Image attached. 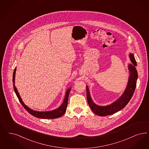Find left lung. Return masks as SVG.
<instances>
[{
	"label": "left lung",
	"instance_id": "1",
	"mask_svg": "<svg viewBox=\"0 0 149 149\" xmlns=\"http://www.w3.org/2000/svg\"><path fill=\"white\" fill-rule=\"evenodd\" d=\"M129 58L132 64H129L128 65V69L129 71L130 75L126 88L123 94L119 99L111 104H109L107 106H100L96 105L93 101L90 96L89 89L88 85H86V97L88 103L93 112L96 115L100 116H105L113 114L124 108L130 100L136 88L138 75L137 70L136 69L137 63L134 54L130 53Z\"/></svg>",
	"mask_w": 149,
	"mask_h": 149
}]
</instances>
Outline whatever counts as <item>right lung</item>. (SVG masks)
Segmentation results:
<instances>
[{"label":"right lung","mask_w":149,"mask_h":149,"mask_svg":"<svg viewBox=\"0 0 149 149\" xmlns=\"http://www.w3.org/2000/svg\"><path fill=\"white\" fill-rule=\"evenodd\" d=\"M17 68L15 67L14 72H13V88L14 91L16 94V95L18 97V99L22 105L23 106V107L25 108V109L31 115L33 116H35L36 118H40V119H56L58 118L61 116H62L65 113L66 107L68 105V97H69V95L71 90V88H69V89L66 90L65 95L64 99L63 102L61 105L60 107L53 110L51 111H36L34 110H32L30 109V107H27L22 100L20 96L19 95L18 93V90L17 88L15 86V72H16Z\"/></svg>","instance_id":"add662e5"}]
</instances>
